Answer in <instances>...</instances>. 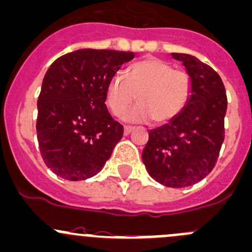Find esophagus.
<instances>
[{"mask_svg": "<svg viewBox=\"0 0 252 252\" xmlns=\"http://www.w3.org/2000/svg\"><path fill=\"white\" fill-rule=\"evenodd\" d=\"M133 126H124V135H129L133 131Z\"/></svg>", "mask_w": 252, "mask_h": 252, "instance_id": "obj_1", "label": "esophagus"}]
</instances>
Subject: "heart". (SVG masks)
I'll use <instances>...</instances> for the list:
<instances>
[{"mask_svg": "<svg viewBox=\"0 0 252 252\" xmlns=\"http://www.w3.org/2000/svg\"><path fill=\"white\" fill-rule=\"evenodd\" d=\"M192 94V79L189 72L175 70L174 66L158 58H146L133 63L126 77L116 75L106 89V105L119 116L137 100L140 105L124 113L129 122L165 124L175 119Z\"/></svg>", "mask_w": 252, "mask_h": 252, "instance_id": "heart-1", "label": "heart"}]
</instances>
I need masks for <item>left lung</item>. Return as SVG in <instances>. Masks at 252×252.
Here are the masks:
<instances>
[{"label":"left lung","mask_w":252,"mask_h":252,"mask_svg":"<svg viewBox=\"0 0 252 252\" xmlns=\"http://www.w3.org/2000/svg\"><path fill=\"white\" fill-rule=\"evenodd\" d=\"M171 55L186 66L192 94L176 118L150 130L142 161L160 185L182 189L199 182L216 165L224 140L227 95L213 67L192 55Z\"/></svg>","instance_id":"left-lung-1"}]
</instances>
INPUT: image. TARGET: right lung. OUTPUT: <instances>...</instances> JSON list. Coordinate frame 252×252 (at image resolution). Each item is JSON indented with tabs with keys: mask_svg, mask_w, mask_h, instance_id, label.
<instances>
[{
	"mask_svg": "<svg viewBox=\"0 0 252 252\" xmlns=\"http://www.w3.org/2000/svg\"><path fill=\"white\" fill-rule=\"evenodd\" d=\"M133 52L79 49L50 65L37 101V139L44 163L58 176L79 181L99 173L124 128L106 107L108 82Z\"/></svg>",
	"mask_w": 252,
	"mask_h": 252,
	"instance_id": "1",
	"label": "right lung"
}]
</instances>
